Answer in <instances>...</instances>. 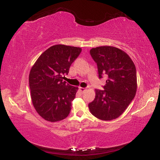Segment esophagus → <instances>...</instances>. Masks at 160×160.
Instances as JSON below:
<instances>
[{"label": "esophagus", "instance_id": "obj_1", "mask_svg": "<svg viewBox=\"0 0 160 160\" xmlns=\"http://www.w3.org/2000/svg\"><path fill=\"white\" fill-rule=\"evenodd\" d=\"M86 90H87L86 88H82V87H80V88H79V91H80V92H81L82 93H83L86 92Z\"/></svg>", "mask_w": 160, "mask_h": 160}]
</instances>
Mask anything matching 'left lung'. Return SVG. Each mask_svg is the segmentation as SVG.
<instances>
[{
  "mask_svg": "<svg viewBox=\"0 0 160 160\" xmlns=\"http://www.w3.org/2000/svg\"><path fill=\"white\" fill-rule=\"evenodd\" d=\"M90 54L97 64L99 78L108 77L105 90L95 89V99L88 104L91 113L103 121L121 116L135 97L137 73L135 63L124 51L112 46L91 49Z\"/></svg>",
  "mask_w": 160,
  "mask_h": 160,
  "instance_id": "1",
  "label": "left lung"
}]
</instances>
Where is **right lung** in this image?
<instances>
[{
    "instance_id": "add662e5",
    "label": "right lung",
    "mask_w": 160,
    "mask_h": 160,
    "mask_svg": "<svg viewBox=\"0 0 160 160\" xmlns=\"http://www.w3.org/2000/svg\"><path fill=\"white\" fill-rule=\"evenodd\" d=\"M81 51L77 47L53 45L32 67L29 74L32 103L45 121L56 122L69 116L78 87L70 86L63 79Z\"/></svg>"
}]
</instances>
